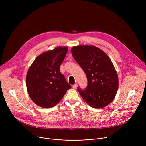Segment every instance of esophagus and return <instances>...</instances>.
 I'll use <instances>...</instances> for the list:
<instances>
[{
	"mask_svg": "<svg viewBox=\"0 0 146 146\" xmlns=\"http://www.w3.org/2000/svg\"><path fill=\"white\" fill-rule=\"evenodd\" d=\"M77 86H78L77 84H74L72 86V87H73V88H74V89H76L77 87Z\"/></svg>",
	"mask_w": 146,
	"mask_h": 146,
	"instance_id": "obj_1",
	"label": "esophagus"
}]
</instances>
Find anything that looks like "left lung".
Wrapping results in <instances>:
<instances>
[{
	"instance_id": "8db88e82",
	"label": "left lung",
	"mask_w": 146,
	"mask_h": 146,
	"mask_svg": "<svg viewBox=\"0 0 146 146\" xmlns=\"http://www.w3.org/2000/svg\"><path fill=\"white\" fill-rule=\"evenodd\" d=\"M71 51L88 80L86 90L77 88L82 99L94 108L108 106L114 100L118 88L117 73L110 58L94 46H77Z\"/></svg>"
}]
</instances>
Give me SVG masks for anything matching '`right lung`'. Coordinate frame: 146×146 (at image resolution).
<instances>
[{"label": "right lung", "instance_id": "right-lung-1", "mask_svg": "<svg viewBox=\"0 0 146 146\" xmlns=\"http://www.w3.org/2000/svg\"><path fill=\"white\" fill-rule=\"evenodd\" d=\"M67 47L44 52L33 61L26 77L27 91L38 106L51 108L62 99L71 86L60 72V65L68 52Z\"/></svg>", "mask_w": 146, "mask_h": 146}]
</instances>
